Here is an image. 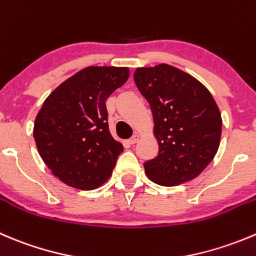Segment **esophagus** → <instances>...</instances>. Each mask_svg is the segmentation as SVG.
<instances>
[{
    "instance_id": "1",
    "label": "esophagus",
    "mask_w": 256,
    "mask_h": 256,
    "mask_svg": "<svg viewBox=\"0 0 256 256\" xmlns=\"http://www.w3.org/2000/svg\"><path fill=\"white\" fill-rule=\"evenodd\" d=\"M138 138H140V136L138 135V134H135V135L132 136V138H130V140H128V142L131 144V145H134V144H136L138 141Z\"/></svg>"
}]
</instances>
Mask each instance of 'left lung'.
<instances>
[{
	"label": "left lung",
	"mask_w": 256,
	"mask_h": 256,
	"mask_svg": "<svg viewBox=\"0 0 256 256\" xmlns=\"http://www.w3.org/2000/svg\"><path fill=\"white\" fill-rule=\"evenodd\" d=\"M134 80L151 108L158 144V156L144 164L148 178L162 186L198 178L220 145L222 120L212 95L196 78L166 64L136 68Z\"/></svg>",
	"instance_id": "1"
}]
</instances>
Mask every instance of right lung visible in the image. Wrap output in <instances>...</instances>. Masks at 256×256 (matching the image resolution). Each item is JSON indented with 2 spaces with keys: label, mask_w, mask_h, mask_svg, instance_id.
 Returning <instances> with one entry per match:
<instances>
[{
  "label": "right lung",
  "mask_w": 256,
  "mask_h": 256,
  "mask_svg": "<svg viewBox=\"0 0 256 256\" xmlns=\"http://www.w3.org/2000/svg\"><path fill=\"white\" fill-rule=\"evenodd\" d=\"M128 75V68L88 66L44 100L34 138L44 162L66 185L94 190L112 174L124 146L111 136L105 102Z\"/></svg>",
  "instance_id": "1"
}]
</instances>
